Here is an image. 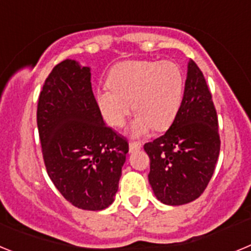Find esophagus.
<instances>
[{
	"mask_svg": "<svg viewBox=\"0 0 251 251\" xmlns=\"http://www.w3.org/2000/svg\"><path fill=\"white\" fill-rule=\"evenodd\" d=\"M141 147H142L141 143H137V142H130V143H129V152L130 153L137 152V151L141 150Z\"/></svg>",
	"mask_w": 251,
	"mask_h": 251,
	"instance_id": "esophagus-1",
	"label": "esophagus"
}]
</instances>
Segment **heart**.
I'll use <instances>...</instances> for the list:
<instances>
[{"label":"heart","mask_w":251,"mask_h":251,"mask_svg":"<svg viewBox=\"0 0 251 251\" xmlns=\"http://www.w3.org/2000/svg\"><path fill=\"white\" fill-rule=\"evenodd\" d=\"M109 88H99L95 98L106 123L122 127L133 110L136 118L130 126L134 137L151 129L162 132L176 119L183 98L185 80L172 61H128L110 73Z\"/></svg>","instance_id":"obj_1"}]
</instances>
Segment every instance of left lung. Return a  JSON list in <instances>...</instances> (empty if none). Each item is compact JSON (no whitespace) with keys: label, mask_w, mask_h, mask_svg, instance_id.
Wrapping results in <instances>:
<instances>
[{"label":"left lung","mask_w":251,"mask_h":251,"mask_svg":"<svg viewBox=\"0 0 251 251\" xmlns=\"http://www.w3.org/2000/svg\"><path fill=\"white\" fill-rule=\"evenodd\" d=\"M217 128L211 93L202 72L190 60L176 119L163 136L145 145L151 161L148 181L162 203L185 205L205 191L220 153Z\"/></svg>","instance_id":"left-lung-1"}]
</instances>
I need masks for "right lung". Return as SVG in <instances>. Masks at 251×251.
<instances>
[{"label": "right lung", "instance_id": "1", "mask_svg": "<svg viewBox=\"0 0 251 251\" xmlns=\"http://www.w3.org/2000/svg\"><path fill=\"white\" fill-rule=\"evenodd\" d=\"M90 77L76 60L57 64L40 93L37 128L55 187L75 207L99 211L114 201L128 142L104 123Z\"/></svg>", "mask_w": 251, "mask_h": 251}]
</instances>
